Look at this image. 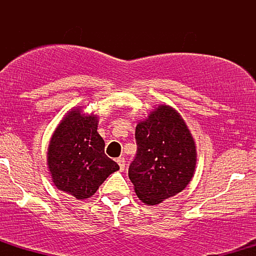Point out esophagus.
<instances>
[{
    "label": "esophagus",
    "instance_id": "esophagus-1",
    "mask_svg": "<svg viewBox=\"0 0 256 256\" xmlns=\"http://www.w3.org/2000/svg\"><path fill=\"white\" fill-rule=\"evenodd\" d=\"M116 162H118V165H119V167H120V170H124L125 168V158H116Z\"/></svg>",
    "mask_w": 256,
    "mask_h": 256
}]
</instances>
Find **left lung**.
Returning <instances> with one entry per match:
<instances>
[{
	"instance_id": "8db88e82",
	"label": "left lung",
	"mask_w": 256,
	"mask_h": 256,
	"mask_svg": "<svg viewBox=\"0 0 256 256\" xmlns=\"http://www.w3.org/2000/svg\"><path fill=\"white\" fill-rule=\"evenodd\" d=\"M137 154L128 178L138 198L155 206L186 188L195 173L196 144L186 122L168 104L155 107L136 126Z\"/></svg>"
}]
</instances>
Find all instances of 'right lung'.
Wrapping results in <instances>:
<instances>
[{
	"mask_svg": "<svg viewBox=\"0 0 256 256\" xmlns=\"http://www.w3.org/2000/svg\"><path fill=\"white\" fill-rule=\"evenodd\" d=\"M98 116L80 107L68 110L55 128L48 146V168L52 183L77 200L90 198L119 166L104 154L98 132Z\"/></svg>",
	"mask_w": 256,
	"mask_h": 256,
	"instance_id": "obj_1",
	"label": "right lung"
}]
</instances>
